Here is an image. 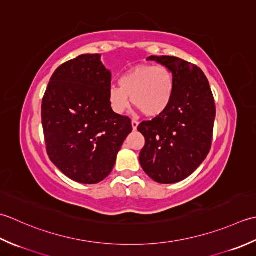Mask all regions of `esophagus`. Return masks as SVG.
Returning <instances> with one entry per match:
<instances>
[{"mask_svg": "<svg viewBox=\"0 0 256 256\" xmlns=\"http://www.w3.org/2000/svg\"><path fill=\"white\" fill-rule=\"evenodd\" d=\"M138 124H139V122L137 120H134H134H132V126L134 130H137Z\"/></svg>", "mask_w": 256, "mask_h": 256, "instance_id": "obj_1", "label": "esophagus"}]
</instances>
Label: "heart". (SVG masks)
Instances as JSON below:
<instances>
[{
	"instance_id": "b5f03b06",
	"label": "heart",
	"mask_w": 256,
	"mask_h": 256,
	"mask_svg": "<svg viewBox=\"0 0 256 256\" xmlns=\"http://www.w3.org/2000/svg\"><path fill=\"white\" fill-rule=\"evenodd\" d=\"M174 95V77L164 66L142 65L134 67L119 78V85H112L108 99L112 110L122 114L130 97L146 116L156 117L164 112Z\"/></svg>"
}]
</instances>
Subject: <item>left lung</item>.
I'll return each instance as SVG.
<instances>
[{
	"mask_svg": "<svg viewBox=\"0 0 256 256\" xmlns=\"http://www.w3.org/2000/svg\"><path fill=\"white\" fill-rule=\"evenodd\" d=\"M174 77V95L164 112L142 122L146 144L139 161L158 184H176L198 169L211 149L216 105L210 84L199 67L174 56H150Z\"/></svg>",
	"mask_w": 256,
	"mask_h": 256,
	"instance_id": "8db88e82",
	"label": "left lung"
}]
</instances>
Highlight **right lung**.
Segmentation results:
<instances>
[{"label": "right lung", "mask_w": 256, "mask_h": 256, "mask_svg": "<svg viewBox=\"0 0 256 256\" xmlns=\"http://www.w3.org/2000/svg\"><path fill=\"white\" fill-rule=\"evenodd\" d=\"M99 54L64 62L50 77L42 102L48 154L80 184H95L110 174L117 154L132 132V120L112 110V72Z\"/></svg>", "instance_id": "obj_1"}]
</instances>
